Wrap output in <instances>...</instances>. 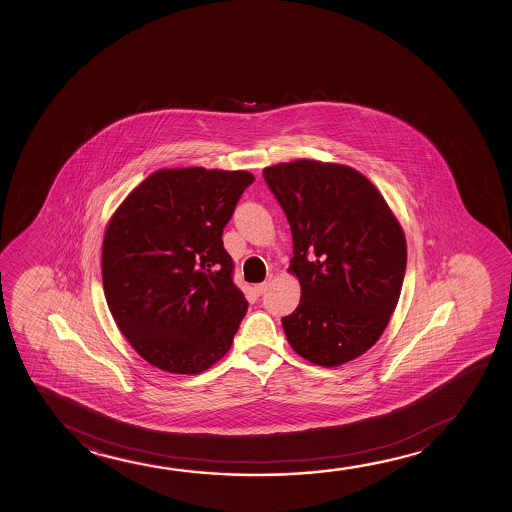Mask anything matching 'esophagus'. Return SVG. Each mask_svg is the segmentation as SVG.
Listing matches in <instances>:
<instances>
[{"label":"esophagus","instance_id":"1","mask_svg":"<svg viewBox=\"0 0 512 512\" xmlns=\"http://www.w3.org/2000/svg\"><path fill=\"white\" fill-rule=\"evenodd\" d=\"M267 287H269V280L264 281V283H259V285H255V294H264V292L267 290Z\"/></svg>","mask_w":512,"mask_h":512}]
</instances>
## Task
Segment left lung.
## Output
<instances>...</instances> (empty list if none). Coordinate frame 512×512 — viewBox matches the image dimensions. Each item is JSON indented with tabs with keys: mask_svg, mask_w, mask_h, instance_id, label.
<instances>
[{
	"mask_svg": "<svg viewBox=\"0 0 512 512\" xmlns=\"http://www.w3.org/2000/svg\"><path fill=\"white\" fill-rule=\"evenodd\" d=\"M287 215L301 302L281 325L301 357L350 362L378 341L399 301L406 238L383 196L355 169L295 161L264 169Z\"/></svg>",
	"mask_w": 512,
	"mask_h": 512,
	"instance_id": "1",
	"label": "left lung"
}]
</instances>
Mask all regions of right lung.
<instances>
[{"instance_id": "1", "label": "right lung", "mask_w": 512, "mask_h": 512, "mask_svg": "<svg viewBox=\"0 0 512 512\" xmlns=\"http://www.w3.org/2000/svg\"><path fill=\"white\" fill-rule=\"evenodd\" d=\"M253 180L248 171L161 169L115 211L101 260L106 302L148 364L199 374L231 348L248 302L222 234Z\"/></svg>"}]
</instances>
